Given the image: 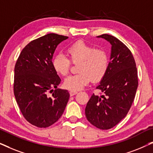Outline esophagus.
Wrapping results in <instances>:
<instances>
[{"label":"esophagus","instance_id":"obj_1","mask_svg":"<svg viewBox=\"0 0 153 153\" xmlns=\"http://www.w3.org/2000/svg\"><path fill=\"white\" fill-rule=\"evenodd\" d=\"M77 93H78V92H77V91H70V96H73V95H76V94Z\"/></svg>","mask_w":153,"mask_h":153}]
</instances>
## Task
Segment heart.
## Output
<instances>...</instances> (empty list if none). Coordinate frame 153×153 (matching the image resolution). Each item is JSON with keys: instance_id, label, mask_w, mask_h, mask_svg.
<instances>
[{"instance_id": "obj_1", "label": "heart", "mask_w": 153, "mask_h": 153, "mask_svg": "<svg viewBox=\"0 0 153 153\" xmlns=\"http://www.w3.org/2000/svg\"><path fill=\"white\" fill-rule=\"evenodd\" d=\"M69 58L62 53H58L52 60L54 71L60 76L68 74L71 62L78 64V74L65 79L63 85L66 89L77 91L88 84L90 81L97 83L101 81L107 73L109 58L104 49H95L85 42L79 40L73 43L66 50Z\"/></svg>"}]
</instances>
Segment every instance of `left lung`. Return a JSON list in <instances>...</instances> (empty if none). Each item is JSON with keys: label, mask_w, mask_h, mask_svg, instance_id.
<instances>
[{"label": "left lung", "mask_w": 153, "mask_h": 153, "mask_svg": "<svg viewBox=\"0 0 153 153\" xmlns=\"http://www.w3.org/2000/svg\"><path fill=\"white\" fill-rule=\"evenodd\" d=\"M111 45L107 73L97 87L101 95L93 94L85 109L88 120L100 129L118 124L129 112L138 87L137 69L134 56L125 44L112 35H99Z\"/></svg>", "instance_id": "left-lung-1"}]
</instances>
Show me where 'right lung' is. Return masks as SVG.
<instances>
[{
    "mask_svg": "<svg viewBox=\"0 0 153 153\" xmlns=\"http://www.w3.org/2000/svg\"><path fill=\"white\" fill-rule=\"evenodd\" d=\"M68 37L49 33L29 42L22 49L14 67V94L25 119L34 126L48 127L63 114L70 98L52 67L57 46ZM54 87V91L51 88ZM52 93L51 96L48 93Z\"/></svg>",
    "mask_w": 153,
    "mask_h": 153,
    "instance_id": "1",
    "label": "right lung"
}]
</instances>
